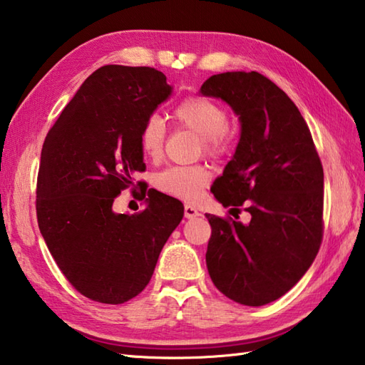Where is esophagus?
<instances>
[{
    "label": "esophagus",
    "instance_id": "obj_1",
    "mask_svg": "<svg viewBox=\"0 0 365 365\" xmlns=\"http://www.w3.org/2000/svg\"><path fill=\"white\" fill-rule=\"evenodd\" d=\"M197 215H201V214H200V211H197L196 207L190 206V205L185 206V217H187V219H195V217H197Z\"/></svg>",
    "mask_w": 365,
    "mask_h": 365
}]
</instances>
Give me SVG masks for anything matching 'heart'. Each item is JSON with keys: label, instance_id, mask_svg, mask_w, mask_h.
<instances>
[{"label": "heart", "instance_id": "obj_1", "mask_svg": "<svg viewBox=\"0 0 365 365\" xmlns=\"http://www.w3.org/2000/svg\"><path fill=\"white\" fill-rule=\"evenodd\" d=\"M174 119L182 127L201 137L202 151L211 158H220L232 145L228 114L220 103L205 96H190L174 110ZM165 130L156 115L148 117L140 128V150L148 159L158 160L164 151ZM211 180V172L202 165H170L154 177L156 188L183 201H195Z\"/></svg>", "mask_w": 365, "mask_h": 365}]
</instances>
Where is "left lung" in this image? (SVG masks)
Wrapping results in <instances>:
<instances>
[{"instance_id":"8db88e82","label":"left lung","mask_w":365,"mask_h":365,"mask_svg":"<svg viewBox=\"0 0 365 365\" xmlns=\"http://www.w3.org/2000/svg\"><path fill=\"white\" fill-rule=\"evenodd\" d=\"M201 95L220 98L242 122V137L212 193L250 224L206 214V264L220 293L264 306L289 292L316 259L324 237V169L304 117L259 72L209 77Z\"/></svg>"}]
</instances>
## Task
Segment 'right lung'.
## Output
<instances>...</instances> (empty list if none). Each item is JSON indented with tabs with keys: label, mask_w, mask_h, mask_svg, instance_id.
<instances>
[{
	"label": "right lung",
	"mask_w": 365,
	"mask_h": 365,
	"mask_svg": "<svg viewBox=\"0 0 365 365\" xmlns=\"http://www.w3.org/2000/svg\"><path fill=\"white\" fill-rule=\"evenodd\" d=\"M170 91L153 67L103 66L43 143L35 205L40 232L71 285L103 304H122L143 292L183 217L180 201L153 188L143 211H113L120 191L133 187L135 172L146 169L140 128ZM141 193L145 200L146 188Z\"/></svg>",
	"instance_id": "right-lung-1"
}]
</instances>
